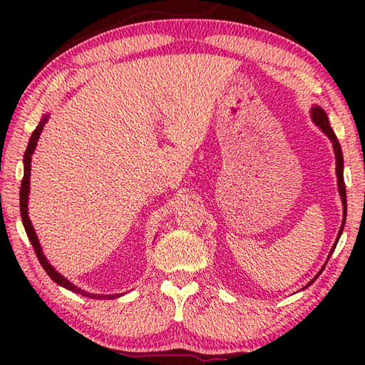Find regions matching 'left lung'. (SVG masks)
I'll return each mask as SVG.
<instances>
[{"label": "left lung", "mask_w": 365, "mask_h": 365, "mask_svg": "<svg viewBox=\"0 0 365 365\" xmlns=\"http://www.w3.org/2000/svg\"><path fill=\"white\" fill-rule=\"evenodd\" d=\"M311 119L320 128V130H322L327 135V137L330 138L331 145H333V151H335V158H336V177H338L336 183H338V191H339V196H341V202H343V222H341V227H339L336 242H335V245H333V248H331L330 255H329V257H330L331 252L335 251V248H336V243H338L339 237H341L343 228H344V224H346V188H344V180H343V153H341V146H339V141L336 138V135H335V132H333V128L330 127L329 117H327L325 110L320 106H317V104H316V106L311 108ZM319 274H322V270H320ZM319 274L307 283V287L311 285V283H314V280L317 279Z\"/></svg>", "instance_id": "8db88e82"}]
</instances>
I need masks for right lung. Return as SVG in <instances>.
Segmentation results:
<instances>
[{"label":"right lung","mask_w":365,"mask_h":365,"mask_svg":"<svg viewBox=\"0 0 365 365\" xmlns=\"http://www.w3.org/2000/svg\"><path fill=\"white\" fill-rule=\"evenodd\" d=\"M48 119H49V114L43 115V119L40 120L38 127L35 128L32 137H30L26 154H24V178H22V183H21V217H22V222H24V228H26L27 237L30 240V243H32V246H34V250L36 252V257H38V261L43 265V269H45L46 274L51 277V280L56 282L59 287H63L66 289H71V292H73V293L86 296V298H91V299L120 298V296H122L120 293L119 294H95V293H88V292H85V289L76 287L72 282L67 280L64 275H61L59 272L48 262L46 256L43 255V250H41V245L38 242V237H36L35 228H34L32 222H30V217H29V193H30V170H32V169H30V168H32V165H30V164H32V154L35 151L36 143H38V138H40V135L43 132V127H45V123L48 122Z\"/></svg>","instance_id":"1"}]
</instances>
